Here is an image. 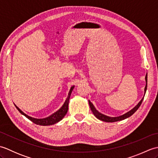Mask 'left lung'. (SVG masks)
Listing matches in <instances>:
<instances>
[{
    "mask_svg": "<svg viewBox=\"0 0 158 158\" xmlns=\"http://www.w3.org/2000/svg\"><path fill=\"white\" fill-rule=\"evenodd\" d=\"M145 81H146V85H145V94L146 93L147 87V74H146V76H145ZM144 96H145V95H144ZM144 96H143V98L141 99V100H140V101L138 103V105L134 107V108L132 110H130V111L127 112L126 113L123 114V115H122L119 116V117H109V116H106L105 115H103V114H102V113H100V112H98V110L96 109L94 106L93 105V104L91 102H90L89 100V105L90 109H91L93 114L96 116V118H98V119L102 120V121H103V122H118V121L123 120V119L127 118V117H130L131 115H132L133 114L135 113L137 110H138V109L140 107V105H141V103H142L143 100L144 99Z\"/></svg>",
    "mask_w": 158,
    "mask_h": 158,
    "instance_id": "8db88e82",
    "label": "left lung"
}]
</instances>
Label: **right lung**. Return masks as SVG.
Returning <instances> with one entry per match:
<instances>
[{
	"mask_svg": "<svg viewBox=\"0 0 158 158\" xmlns=\"http://www.w3.org/2000/svg\"><path fill=\"white\" fill-rule=\"evenodd\" d=\"M74 87L75 86L73 85L71 87V88H70L69 93L68 94V97H67V98L66 99V101L64 102V105H62L61 108H60L58 110H57V111L55 112L54 113H53L52 115H51L48 117H46V118L36 119V118H34V117H30L23 113L22 110H20L15 105V106L17 108V109L19 110L20 113L27 117L28 119L32 121V122L33 123H35V124H37V125H41V126L53 125V124L58 123V122H60V120H62L63 119V117H64L66 115V114L67 113V111H68V109H69V102L70 96V94H71V92L73 91Z\"/></svg>",
	"mask_w": 158,
	"mask_h": 158,
	"instance_id": "1",
	"label": "right lung"
}]
</instances>
